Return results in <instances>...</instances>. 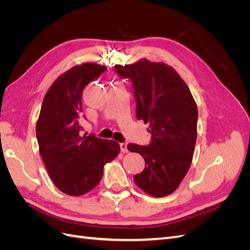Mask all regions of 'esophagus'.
Wrapping results in <instances>:
<instances>
[{
	"label": "esophagus",
	"mask_w": 250,
	"mask_h": 250,
	"mask_svg": "<svg viewBox=\"0 0 250 250\" xmlns=\"http://www.w3.org/2000/svg\"><path fill=\"white\" fill-rule=\"evenodd\" d=\"M120 148H121V151H122L123 153H126L127 151H128L126 143H120Z\"/></svg>",
	"instance_id": "1"
}]
</instances>
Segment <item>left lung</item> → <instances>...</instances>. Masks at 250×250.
I'll return each instance as SVG.
<instances>
[{
  "mask_svg": "<svg viewBox=\"0 0 250 250\" xmlns=\"http://www.w3.org/2000/svg\"><path fill=\"white\" fill-rule=\"evenodd\" d=\"M115 69L120 77L131 80L137 118L149 124L151 133L148 146H127L145 161V169L134 175V183L153 197H164L176 190L191 166L197 105L186 82L166 63L142 59Z\"/></svg>",
  "mask_w": 250,
  "mask_h": 250,
  "instance_id": "left-lung-1",
  "label": "left lung"
}]
</instances>
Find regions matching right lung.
Returning <instances> with one entry per match:
<instances>
[{
    "label": "right lung",
    "instance_id": "right-lung-1",
    "mask_svg": "<svg viewBox=\"0 0 250 250\" xmlns=\"http://www.w3.org/2000/svg\"><path fill=\"white\" fill-rule=\"evenodd\" d=\"M106 67L83 63L59 76L43 98L36 138L40 153L58 190L80 196L99 184L103 168L120 152L115 141L81 135L82 93Z\"/></svg>",
    "mask_w": 250,
    "mask_h": 250
}]
</instances>
